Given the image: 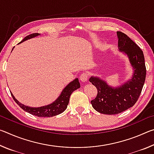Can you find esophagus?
Instances as JSON below:
<instances>
[{
    "instance_id": "esophagus-1",
    "label": "esophagus",
    "mask_w": 154,
    "mask_h": 154,
    "mask_svg": "<svg viewBox=\"0 0 154 154\" xmlns=\"http://www.w3.org/2000/svg\"><path fill=\"white\" fill-rule=\"evenodd\" d=\"M88 79V75L86 72H84V73H82L80 76V80L82 81V82H87Z\"/></svg>"
}]
</instances>
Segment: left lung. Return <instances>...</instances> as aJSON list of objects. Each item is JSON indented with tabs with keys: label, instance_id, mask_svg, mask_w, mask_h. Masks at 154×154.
Returning a JSON list of instances; mask_svg holds the SVG:
<instances>
[{
	"label": "left lung",
	"instance_id": "8db88e82",
	"mask_svg": "<svg viewBox=\"0 0 154 154\" xmlns=\"http://www.w3.org/2000/svg\"><path fill=\"white\" fill-rule=\"evenodd\" d=\"M118 47L128 57L134 70L132 78L118 88H111L105 82L92 77L90 82L97 89V95L91 104L96 111L103 114L116 115L133 106L139 99L146 77L143 52L126 34L118 31Z\"/></svg>",
	"mask_w": 154,
	"mask_h": 154
}]
</instances>
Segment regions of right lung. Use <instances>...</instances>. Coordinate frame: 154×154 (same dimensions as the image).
I'll return each instance as SVG.
<instances>
[{"label":"right lung","mask_w":154,"mask_h":154,"mask_svg":"<svg viewBox=\"0 0 154 154\" xmlns=\"http://www.w3.org/2000/svg\"><path fill=\"white\" fill-rule=\"evenodd\" d=\"M39 35V33H33L31 34L26 36V37L23 39L20 43L23 42L27 39H29L30 38H33L36 36ZM80 88V83L79 82L78 79H75L74 81L69 83V85L65 87L64 89L62 90L60 96L54 101L53 103L50 104V105L41 106V107H30V106H26L24 105H22L20 103L17 99H15L14 95L12 94L11 92V94L13 98L15 100L18 105H19L23 110L28 112L34 116L37 117H42V118H49V117H53L57 116V115L62 113L66 110L67 108V105H69L70 96H71L72 92H74L75 90L78 89Z\"/></svg>","instance_id":"obj_1"}]
</instances>
